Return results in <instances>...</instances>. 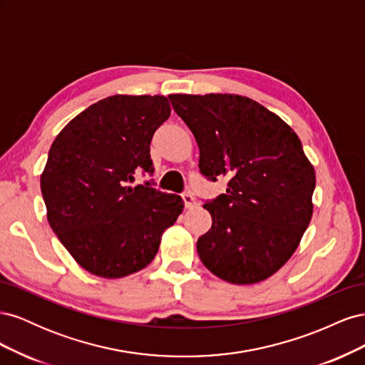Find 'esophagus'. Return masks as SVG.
Instances as JSON below:
<instances>
[{
  "label": "esophagus",
  "mask_w": 365,
  "mask_h": 365,
  "mask_svg": "<svg viewBox=\"0 0 365 365\" xmlns=\"http://www.w3.org/2000/svg\"><path fill=\"white\" fill-rule=\"evenodd\" d=\"M182 200H184L185 208H193V207L196 205L195 196H193V195H190V193H184V195H182Z\"/></svg>",
  "instance_id": "esophagus-1"
}]
</instances>
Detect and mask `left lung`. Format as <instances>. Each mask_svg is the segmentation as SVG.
Segmentation results:
<instances>
[{"label": "left lung", "mask_w": 365, "mask_h": 365, "mask_svg": "<svg viewBox=\"0 0 365 365\" xmlns=\"http://www.w3.org/2000/svg\"><path fill=\"white\" fill-rule=\"evenodd\" d=\"M208 180L227 193L204 204L212 228L196 242L205 268L228 283L267 280L300 245L314 213L315 170L294 129L237 94H172Z\"/></svg>", "instance_id": "left-lung-1"}]
</instances>
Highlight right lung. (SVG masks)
Instances as JSON below:
<instances>
[{
    "label": "right lung",
    "mask_w": 365,
    "mask_h": 365,
    "mask_svg": "<svg viewBox=\"0 0 365 365\" xmlns=\"http://www.w3.org/2000/svg\"><path fill=\"white\" fill-rule=\"evenodd\" d=\"M170 115L164 96L115 94L77 114L54 138L41 175L47 219L71 257L103 279L134 274L157 256L182 213L181 196L130 187L153 172L150 140Z\"/></svg>",
    "instance_id": "right-lung-1"
}]
</instances>
